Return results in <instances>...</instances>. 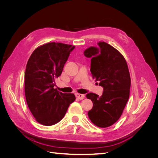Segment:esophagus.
Segmentation results:
<instances>
[{
	"mask_svg": "<svg viewBox=\"0 0 158 158\" xmlns=\"http://www.w3.org/2000/svg\"><path fill=\"white\" fill-rule=\"evenodd\" d=\"M75 95H76V97L78 99H83L84 98V95H83V94H75Z\"/></svg>",
	"mask_w": 158,
	"mask_h": 158,
	"instance_id": "esophagus-1",
	"label": "esophagus"
}]
</instances>
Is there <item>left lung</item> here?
<instances>
[{
	"label": "left lung",
	"mask_w": 158,
	"mask_h": 158,
	"mask_svg": "<svg viewBox=\"0 0 158 158\" xmlns=\"http://www.w3.org/2000/svg\"><path fill=\"white\" fill-rule=\"evenodd\" d=\"M84 52L91 59L92 77L103 88L102 96L89 93L86 98L93 102L88 111L89 119L98 127L111 126L120 118L129 98L131 76L127 63L120 52L106 42L98 43Z\"/></svg>",
	"instance_id": "left-lung-1"
}]
</instances>
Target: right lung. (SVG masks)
<instances>
[{
	"instance_id": "1",
	"label": "right lung",
	"mask_w": 158,
	"mask_h": 158,
	"mask_svg": "<svg viewBox=\"0 0 158 158\" xmlns=\"http://www.w3.org/2000/svg\"><path fill=\"white\" fill-rule=\"evenodd\" d=\"M74 46L48 43L38 47L28 60L25 72L26 99L36 121L51 126L64 117L74 94H64L56 89L55 79L60 76Z\"/></svg>"
}]
</instances>
